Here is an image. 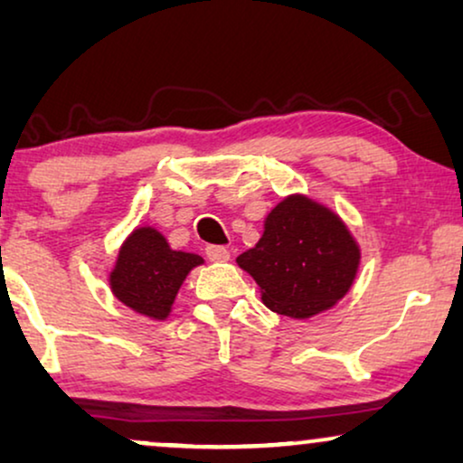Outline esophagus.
Returning <instances> with one entry per match:
<instances>
[{"label":"esophagus","mask_w":463,"mask_h":463,"mask_svg":"<svg viewBox=\"0 0 463 463\" xmlns=\"http://www.w3.org/2000/svg\"><path fill=\"white\" fill-rule=\"evenodd\" d=\"M206 257L211 259V261H217V263H221V261H230L232 250L227 249V246L211 244V246H206Z\"/></svg>","instance_id":"esophagus-1"}]
</instances>
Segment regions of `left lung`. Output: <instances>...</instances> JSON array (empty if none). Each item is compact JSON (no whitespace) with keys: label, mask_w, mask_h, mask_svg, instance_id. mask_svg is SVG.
I'll return each mask as SVG.
<instances>
[{"label":"left lung","mask_w":463,"mask_h":463,"mask_svg":"<svg viewBox=\"0 0 463 463\" xmlns=\"http://www.w3.org/2000/svg\"><path fill=\"white\" fill-rule=\"evenodd\" d=\"M358 261V246L337 214L301 195L280 202L255 249L238 257L261 287L265 306L290 318L335 306L350 290Z\"/></svg>","instance_id":"left-lung-1"}]
</instances>
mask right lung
Listing matches in <instances>:
<instances>
[{
  "label": "right lung",
  "instance_id": "add662e5",
  "mask_svg": "<svg viewBox=\"0 0 463 463\" xmlns=\"http://www.w3.org/2000/svg\"><path fill=\"white\" fill-rule=\"evenodd\" d=\"M202 263L194 252L173 250L154 227H138L126 240L111 271V290L124 306L164 320L189 269Z\"/></svg>",
  "mask_w": 463,
  "mask_h": 463
}]
</instances>
